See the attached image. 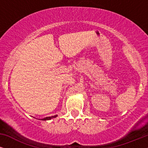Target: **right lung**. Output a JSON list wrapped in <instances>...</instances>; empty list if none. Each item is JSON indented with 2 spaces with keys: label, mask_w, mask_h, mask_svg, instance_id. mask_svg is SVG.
<instances>
[{
  "label": "right lung",
  "mask_w": 148,
  "mask_h": 148,
  "mask_svg": "<svg viewBox=\"0 0 148 148\" xmlns=\"http://www.w3.org/2000/svg\"><path fill=\"white\" fill-rule=\"evenodd\" d=\"M57 116V115H54V116H48V117H46V118H44L43 119H41L42 121H47V120H50V119H53V118H55V117Z\"/></svg>",
  "instance_id": "obj_1"
}]
</instances>
